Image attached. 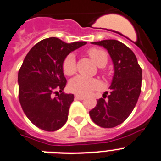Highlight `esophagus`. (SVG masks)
Here are the masks:
<instances>
[{"instance_id":"esophagus-1","label":"esophagus","mask_w":161,"mask_h":161,"mask_svg":"<svg viewBox=\"0 0 161 161\" xmlns=\"http://www.w3.org/2000/svg\"><path fill=\"white\" fill-rule=\"evenodd\" d=\"M85 97L80 95H75V100H83Z\"/></svg>"}]
</instances>
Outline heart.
<instances>
[{
  "label": "heart",
  "instance_id": "1",
  "mask_svg": "<svg viewBox=\"0 0 161 161\" xmlns=\"http://www.w3.org/2000/svg\"><path fill=\"white\" fill-rule=\"evenodd\" d=\"M89 57L94 61L98 67L106 66L108 62V55L104 50L99 48H90L87 51ZM62 69L65 75L72 76L76 70V57L73 54H69L64 59ZM100 83L94 78L85 77L83 76H77L72 79L68 83V89L71 92L77 95H86L92 91L98 89Z\"/></svg>",
  "mask_w": 161,
  "mask_h": 161
}]
</instances>
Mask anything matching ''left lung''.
Listing matches in <instances>:
<instances>
[{"mask_svg":"<svg viewBox=\"0 0 161 161\" xmlns=\"http://www.w3.org/2000/svg\"><path fill=\"white\" fill-rule=\"evenodd\" d=\"M92 43L107 49L113 60L114 75L109 94L106 92L97 101L89 115L99 126L112 128L123 123L136 106L141 92L142 69L136 55L123 42L106 39Z\"/></svg>","mask_w":161,"mask_h":161,"instance_id":"1","label":"left lung"}]
</instances>
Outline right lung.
I'll use <instances>...</instances> for the list:
<instances>
[{
	"label": "right lung",
	"mask_w": 161,
	"mask_h": 161,
	"mask_svg": "<svg viewBox=\"0 0 161 161\" xmlns=\"http://www.w3.org/2000/svg\"><path fill=\"white\" fill-rule=\"evenodd\" d=\"M85 44L45 38L24 59L18 72V98L26 117L38 128L55 131L66 123L74 95L62 92L67 84L62 64L68 54Z\"/></svg>",
	"instance_id": "obj_1"
}]
</instances>
